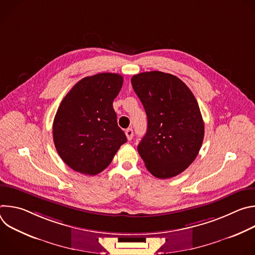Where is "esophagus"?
<instances>
[{
	"label": "esophagus",
	"instance_id": "obj_1",
	"mask_svg": "<svg viewBox=\"0 0 255 255\" xmlns=\"http://www.w3.org/2000/svg\"><path fill=\"white\" fill-rule=\"evenodd\" d=\"M125 134H126V137H127V139L130 141L132 138H133V130L131 129V128H128V129H126V131H125Z\"/></svg>",
	"mask_w": 255,
	"mask_h": 255
}]
</instances>
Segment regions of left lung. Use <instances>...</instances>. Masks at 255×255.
Listing matches in <instances>:
<instances>
[{
    "instance_id": "8db88e82",
    "label": "left lung",
    "mask_w": 255,
    "mask_h": 255,
    "mask_svg": "<svg viewBox=\"0 0 255 255\" xmlns=\"http://www.w3.org/2000/svg\"><path fill=\"white\" fill-rule=\"evenodd\" d=\"M131 84L147 116L138 152L152 175L173 177L190 166L202 146L205 127L198 102L183 81L162 71L141 72Z\"/></svg>"
}]
</instances>
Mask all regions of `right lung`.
Wrapping results in <instances>:
<instances>
[{"mask_svg":"<svg viewBox=\"0 0 255 255\" xmlns=\"http://www.w3.org/2000/svg\"><path fill=\"white\" fill-rule=\"evenodd\" d=\"M122 85L121 75L103 72L78 82L61 101L53 121V141L70 168L96 175L127 141L113 108Z\"/></svg>","mask_w":255,"mask_h":255,"instance_id":"obj_1","label":"right lung"}]
</instances>
